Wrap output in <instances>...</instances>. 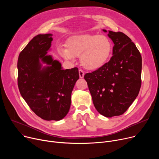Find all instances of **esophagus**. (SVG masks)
<instances>
[{"label": "esophagus", "instance_id": "34e87169", "mask_svg": "<svg viewBox=\"0 0 159 159\" xmlns=\"http://www.w3.org/2000/svg\"><path fill=\"white\" fill-rule=\"evenodd\" d=\"M79 77H80V78H83V77H84V72L83 71V70H79Z\"/></svg>", "mask_w": 159, "mask_h": 159}]
</instances>
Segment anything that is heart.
Listing matches in <instances>:
<instances>
[{"instance_id": "obj_1", "label": "heart", "mask_w": 159, "mask_h": 159, "mask_svg": "<svg viewBox=\"0 0 159 159\" xmlns=\"http://www.w3.org/2000/svg\"><path fill=\"white\" fill-rule=\"evenodd\" d=\"M67 49H60L59 53L67 60L73 61L79 57L82 66L89 70L102 67L110 57L112 44L104 35L85 34L70 38Z\"/></svg>"}]
</instances>
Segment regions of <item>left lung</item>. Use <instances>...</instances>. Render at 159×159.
Here are the masks:
<instances>
[{"label": "left lung", "mask_w": 159, "mask_h": 159, "mask_svg": "<svg viewBox=\"0 0 159 159\" xmlns=\"http://www.w3.org/2000/svg\"><path fill=\"white\" fill-rule=\"evenodd\" d=\"M107 32L106 30H103ZM113 56L102 67L84 75L96 110L106 117L126 112L141 86L142 57L135 44L122 32L109 31Z\"/></svg>", "instance_id": "8db88e82"}]
</instances>
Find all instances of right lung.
<instances>
[{"instance_id":"1","label":"right lung","mask_w":159,"mask_h":159,"mask_svg":"<svg viewBox=\"0 0 159 159\" xmlns=\"http://www.w3.org/2000/svg\"><path fill=\"white\" fill-rule=\"evenodd\" d=\"M52 35H38L22 49L17 62V82L22 98L38 116L59 120L69 111L71 92L79 74L77 67L62 70L59 62L46 55ZM40 60L49 66L41 70Z\"/></svg>"}]
</instances>
